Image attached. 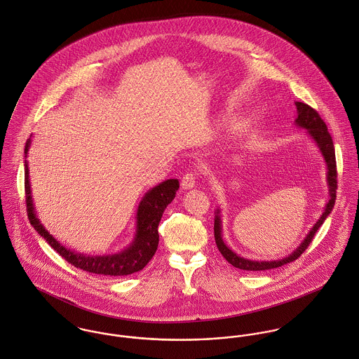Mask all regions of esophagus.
Listing matches in <instances>:
<instances>
[{"mask_svg":"<svg viewBox=\"0 0 359 359\" xmlns=\"http://www.w3.org/2000/svg\"><path fill=\"white\" fill-rule=\"evenodd\" d=\"M196 180H197L196 173L187 172V173L183 176V179H182V187H183L184 190H191V189L196 187Z\"/></svg>","mask_w":359,"mask_h":359,"instance_id":"34e87169","label":"esophagus"}]
</instances>
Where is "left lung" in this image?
Listing matches in <instances>:
<instances>
[{
    "instance_id": "8db88e82",
    "label": "left lung",
    "mask_w": 359,
    "mask_h": 359,
    "mask_svg": "<svg viewBox=\"0 0 359 359\" xmlns=\"http://www.w3.org/2000/svg\"><path fill=\"white\" fill-rule=\"evenodd\" d=\"M294 106H296V113H297L294 125L297 128L306 129V133L316 143L322 158L325 161V166H326V170H327L326 172V184H327L329 198H327V202L325 205V209H323L322 215L319 216L316 224L311 227L309 234L302 241V243L290 255H287L282 259H277V260H252V259L239 256L233 249H230V246H227V243L223 241V230H222L223 226H222V215H220L222 212L217 208L216 212H215V241H216V245H217L220 253L223 255V257L231 266H234L236 269H239V270L264 271V270H270V269H277V267H280L286 263H290V262L296 260L307 249L311 239L316 236L317 230L323 224V222L330 215V212L334 206L336 190H337V172H336V157H334L333 140L330 137V133L327 132L326 123L322 121L318 113L313 107H310L309 104H306L303 102H294Z\"/></svg>"
}]
</instances>
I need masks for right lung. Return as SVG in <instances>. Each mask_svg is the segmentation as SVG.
Here are the masks:
<instances>
[{
  "label": "right lung",
  "mask_w": 359,
  "mask_h": 359,
  "mask_svg": "<svg viewBox=\"0 0 359 359\" xmlns=\"http://www.w3.org/2000/svg\"><path fill=\"white\" fill-rule=\"evenodd\" d=\"M32 146V136L26 142L25 157L29 154ZM25 190H26V203L29 219L36 231L45 239L63 259H66L74 267L81 269L88 273L111 276V277H123L133 273H137L146 267V264L154 256L158 246V224L166 206L176 197L179 190L177 179H168L158 186L150 189L142 201L139 202L136 212V231L133 241L118 253L113 255H83L76 252L60 243L55 238L41 223L32 196V184L29 176V162L25 160Z\"/></svg>",
  "instance_id": "add662e5"
}]
</instances>
